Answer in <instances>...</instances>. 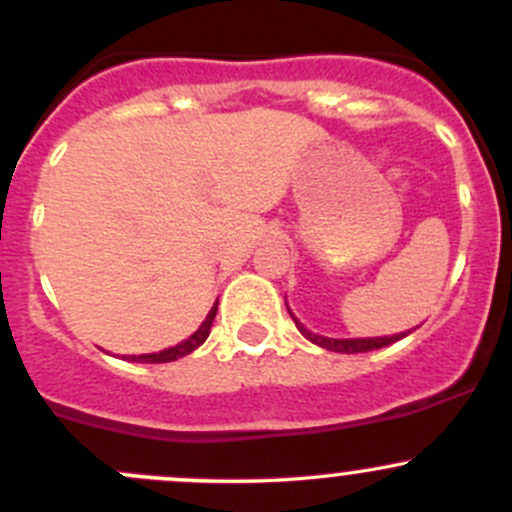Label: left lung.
<instances>
[{
	"instance_id": "1",
	"label": "left lung",
	"mask_w": 512,
	"mask_h": 512,
	"mask_svg": "<svg viewBox=\"0 0 512 512\" xmlns=\"http://www.w3.org/2000/svg\"><path fill=\"white\" fill-rule=\"evenodd\" d=\"M285 304H287V299H285ZM287 312H289V317L294 319V324H297L299 334H302L304 339H309V342H312V344H317V347L327 349V352H337V354H364V352H374V349H384V347H389V344L399 342V339L409 337V334L414 332V329H411V332H401V334H386V337L334 339V337H324V334H314L312 329H307V327H304V324L299 322L297 317H294V312H292V309H289V304H287Z\"/></svg>"
}]
</instances>
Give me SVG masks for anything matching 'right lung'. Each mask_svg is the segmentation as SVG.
<instances>
[{
	"instance_id": "add662e5",
	"label": "right lung",
	"mask_w": 512,
	"mask_h": 512,
	"mask_svg": "<svg viewBox=\"0 0 512 512\" xmlns=\"http://www.w3.org/2000/svg\"><path fill=\"white\" fill-rule=\"evenodd\" d=\"M215 314H218V302L210 307L208 317L203 319V324H200V327L195 329V332L190 334L188 339H183L180 344L163 349V352H158V354L156 352H153V354H138V356L133 354V356H123V359H126V361H141V364H165V361H175V359H180V356H188L190 352H195V349L203 347V344H205V339H208V334H210V327H213Z\"/></svg>"
}]
</instances>
